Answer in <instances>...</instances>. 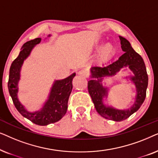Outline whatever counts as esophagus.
I'll list each match as a JSON object with an SVG mask.
<instances>
[{"mask_svg": "<svg viewBox=\"0 0 158 158\" xmlns=\"http://www.w3.org/2000/svg\"><path fill=\"white\" fill-rule=\"evenodd\" d=\"M77 75H80V76L85 77V76H86V75H87V73H86L85 70H80V71H78V72H77Z\"/></svg>", "mask_w": 158, "mask_h": 158, "instance_id": "34e87169", "label": "esophagus"}]
</instances>
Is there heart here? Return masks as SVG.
<instances>
[{"instance_id":"b5f03b06","label":"heart","mask_w":158,"mask_h":158,"mask_svg":"<svg viewBox=\"0 0 158 158\" xmlns=\"http://www.w3.org/2000/svg\"><path fill=\"white\" fill-rule=\"evenodd\" d=\"M103 42H101L95 46V50L98 51L97 55L95 57V62L97 64H103L107 63L113 60V58L116 55V47L112 42H107L103 46L101 47Z\"/></svg>"}]
</instances>
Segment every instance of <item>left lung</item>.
<instances>
[{
    "instance_id": "obj_1",
    "label": "left lung",
    "mask_w": 158,
    "mask_h": 158,
    "mask_svg": "<svg viewBox=\"0 0 158 158\" xmlns=\"http://www.w3.org/2000/svg\"><path fill=\"white\" fill-rule=\"evenodd\" d=\"M119 36L121 47L124 53L115 62L103 67H92L90 69L91 80L88 82V89L96 111L102 117L115 122H122L129 118L139 109L146 97V90L148 85V76L144 60L139 54L131 47L127 39ZM129 67L133 73V76L126 77L135 85L136 96L133 104L126 110H118L110 105H106L104 100L107 98L109 87L102 83L106 77L114 76L121 69Z\"/></svg>"
}]
</instances>
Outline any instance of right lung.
Masks as SVG:
<instances>
[{
	"label": "right lung",
	"instance_id": "1",
	"mask_svg": "<svg viewBox=\"0 0 158 158\" xmlns=\"http://www.w3.org/2000/svg\"><path fill=\"white\" fill-rule=\"evenodd\" d=\"M50 36L51 34H49L48 37ZM41 40V38L34 39L26 42L21 47L19 56L10 65L8 88L15 107L19 113L35 124L46 126L58 122L65 115L68 110L69 96L73 89V79L75 76V73L66 78L55 80L47 100L42 106L35 111H28L19 99V83L21 79V68L24 60L29 57L32 49L40 44Z\"/></svg>",
	"mask_w": 158,
	"mask_h": 158
}]
</instances>
